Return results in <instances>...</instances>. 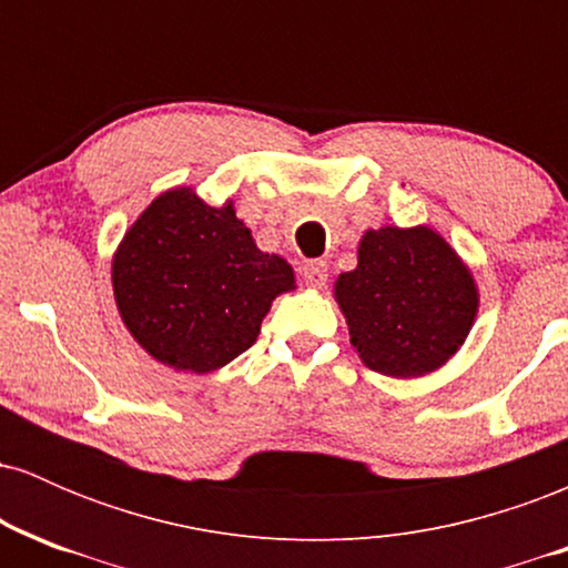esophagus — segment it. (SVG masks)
I'll use <instances>...</instances> for the list:
<instances>
[{
  "label": "esophagus",
  "instance_id": "34e87169",
  "mask_svg": "<svg viewBox=\"0 0 568 568\" xmlns=\"http://www.w3.org/2000/svg\"><path fill=\"white\" fill-rule=\"evenodd\" d=\"M302 275L306 285H312V288H323L325 280H328V266H325V262H306L302 266Z\"/></svg>",
  "mask_w": 568,
  "mask_h": 568
}]
</instances>
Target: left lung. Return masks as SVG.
Masks as SVG:
<instances>
[{
    "label": "left lung",
    "instance_id": "8db88e82",
    "mask_svg": "<svg viewBox=\"0 0 568 568\" xmlns=\"http://www.w3.org/2000/svg\"><path fill=\"white\" fill-rule=\"evenodd\" d=\"M352 347L371 371L410 379L435 371L462 347L478 312L473 275L440 234L371 230L357 270L336 280Z\"/></svg>",
    "mask_w": 568,
    "mask_h": 568
}]
</instances>
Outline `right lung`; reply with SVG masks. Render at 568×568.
<instances>
[{"label":"right lung","mask_w":568,"mask_h":568,"mask_svg":"<svg viewBox=\"0 0 568 568\" xmlns=\"http://www.w3.org/2000/svg\"><path fill=\"white\" fill-rule=\"evenodd\" d=\"M112 283L122 321L149 355L207 374L253 347L272 298L293 288V270L258 251L232 205L173 189L130 226Z\"/></svg>","instance_id":"1"}]
</instances>
